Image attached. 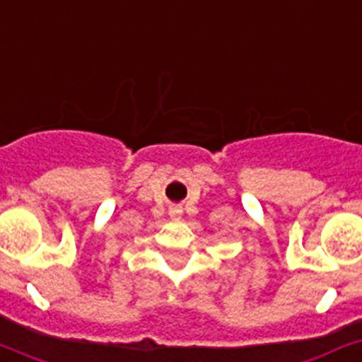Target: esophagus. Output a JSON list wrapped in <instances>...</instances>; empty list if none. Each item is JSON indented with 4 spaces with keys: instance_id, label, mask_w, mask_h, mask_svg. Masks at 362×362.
Here are the masks:
<instances>
[{
    "instance_id": "1",
    "label": "esophagus",
    "mask_w": 362,
    "mask_h": 362,
    "mask_svg": "<svg viewBox=\"0 0 362 362\" xmlns=\"http://www.w3.org/2000/svg\"><path fill=\"white\" fill-rule=\"evenodd\" d=\"M171 215H173V217H176V215H180V209H176V208H171Z\"/></svg>"
}]
</instances>
